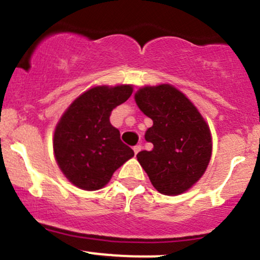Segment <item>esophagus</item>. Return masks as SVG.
Here are the masks:
<instances>
[{
  "instance_id": "34e87169",
  "label": "esophagus",
  "mask_w": 260,
  "mask_h": 260,
  "mask_svg": "<svg viewBox=\"0 0 260 260\" xmlns=\"http://www.w3.org/2000/svg\"><path fill=\"white\" fill-rule=\"evenodd\" d=\"M133 150H134V154H138L139 153V151L140 150H142V147H140V145H136V147H134L133 148Z\"/></svg>"
}]
</instances>
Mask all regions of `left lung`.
Segmentation results:
<instances>
[{"mask_svg": "<svg viewBox=\"0 0 260 260\" xmlns=\"http://www.w3.org/2000/svg\"><path fill=\"white\" fill-rule=\"evenodd\" d=\"M134 100L153 120L145 140L154 148L137 154L140 166L161 194L184 193L209 165L213 150L210 128L192 101L170 84L143 86Z\"/></svg>", "mask_w": 260, "mask_h": 260, "instance_id": "obj_1", "label": "left lung"}]
</instances>
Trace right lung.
<instances>
[{"instance_id": "add662e5", "label": "right lung", "mask_w": 260, "mask_h": 260, "mask_svg": "<svg viewBox=\"0 0 260 260\" xmlns=\"http://www.w3.org/2000/svg\"><path fill=\"white\" fill-rule=\"evenodd\" d=\"M133 86L98 85L68 106L53 133V154L68 181L84 190L106 186L134 151L110 123V115L132 95Z\"/></svg>"}]
</instances>
